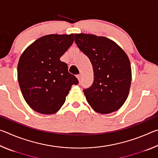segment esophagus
I'll return each mask as SVG.
<instances>
[{
  "label": "esophagus",
  "instance_id": "obj_1",
  "mask_svg": "<svg viewBox=\"0 0 158 158\" xmlns=\"http://www.w3.org/2000/svg\"><path fill=\"white\" fill-rule=\"evenodd\" d=\"M77 78L78 79L79 81H81V74H78V75H77Z\"/></svg>",
  "mask_w": 158,
  "mask_h": 158
}]
</instances>
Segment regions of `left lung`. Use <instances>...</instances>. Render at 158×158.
Returning <instances> with one entry per match:
<instances>
[{
	"instance_id": "left-lung-1",
	"label": "left lung",
	"mask_w": 158,
	"mask_h": 158,
	"mask_svg": "<svg viewBox=\"0 0 158 158\" xmlns=\"http://www.w3.org/2000/svg\"><path fill=\"white\" fill-rule=\"evenodd\" d=\"M74 42L93 65L94 80L84 90L88 103L102 114L116 111L129 95L132 69L129 58L116 42L91 34H74Z\"/></svg>"
}]
</instances>
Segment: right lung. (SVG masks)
<instances>
[{"mask_svg": "<svg viewBox=\"0 0 158 158\" xmlns=\"http://www.w3.org/2000/svg\"><path fill=\"white\" fill-rule=\"evenodd\" d=\"M74 42V34H51L40 37L21 55L18 81L26 103L42 114H53L63 105L78 79L68 72L62 56Z\"/></svg>", "mask_w": 158, "mask_h": 158, "instance_id": "right-lung-1", "label": "right lung"}]
</instances>
